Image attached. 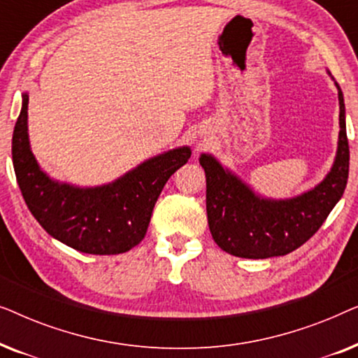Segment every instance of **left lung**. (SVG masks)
Listing matches in <instances>:
<instances>
[{"instance_id":"left-lung-1","label":"left lung","mask_w":358,"mask_h":358,"mask_svg":"<svg viewBox=\"0 0 358 358\" xmlns=\"http://www.w3.org/2000/svg\"><path fill=\"white\" fill-rule=\"evenodd\" d=\"M336 86L341 127L336 158L326 178L306 192L292 199L262 197L213 155H200L207 178L210 233L224 252L244 259L285 256L305 244L339 202L349 178V141L344 94Z\"/></svg>"}]
</instances>
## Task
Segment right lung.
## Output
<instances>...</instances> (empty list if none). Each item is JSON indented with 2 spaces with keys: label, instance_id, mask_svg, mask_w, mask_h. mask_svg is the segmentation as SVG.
Instances as JSON below:
<instances>
[{
  "label": "right lung",
  "instance_id": "obj_1",
  "mask_svg": "<svg viewBox=\"0 0 358 358\" xmlns=\"http://www.w3.org/2000/svg\"><path fill=\"white\" fill-rule=\"evenodd\" d=\"M27 106L29 94L24 92L13 134V164L34 218L52 238L80 252L110 256L140 244L164 184L192 155L189 146L156 155L109 184L80 187L60 182L32 153Z\"/></svg>",
  "mask_w": 358,
  "mask_h": 358
}]
</instances>
